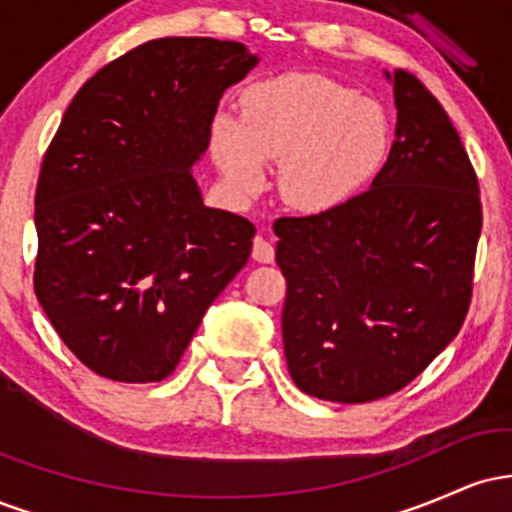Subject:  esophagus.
<instances>
[{
  "mask_svg": "<svg viewBox=\"0 0 512 512\" xmlns=\"http://www.w3.org/2000/svg\"><path fill=\"white\" fill-rule=\"evenodd\" d=\"M252 260L262 262V264H272L274 262V245L269 243L267 238L257 236L252 240Z\"/></svg>",
  "mask_w": 512,
  "mask_h": 512,
  "instance_id": "obj_1",
  "label": "esophagus"
}]
</instances>
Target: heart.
<instances>
[{
	"instance_id": "obj_1",
	"label": "heart",
	"mask_w": 512,
	"mask_h": 512,
	"mask_svg": "<svg viewBox=\"0 0 512 512\" xmlns=\"http://www.w3.org/2000/svg\"><path fill=\"white\" fill-rule=\"evenodd\" d=\"M209 146L240 197L264 185V161L279 158V190L305 211L337 207L361 190L390 146L378 103L320 74H281L248 86L240 117L216 113Z\"/></svg>"
}]
</instances>
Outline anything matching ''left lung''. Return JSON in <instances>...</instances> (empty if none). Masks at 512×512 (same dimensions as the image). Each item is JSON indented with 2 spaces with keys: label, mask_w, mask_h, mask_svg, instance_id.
<instances>
[{
  "label": "left lung",
  "mask_w": 512,
  "mask_h": 512,
  "mask_svg": "<svg viewBox=\"0 0 512 512\" xmlns=\"http://www.w3.org/2000/svg\"><path fill=\"white\" fill-rule=\"evenodd\" d=\"M397 127L370 190L274 221L281 334L305 395L361 404L402 390L460 332L481 233L460 134L414 74L385 72Z\"/></svg>",
  "instance_id": "8db88e82"
}]
</instances>
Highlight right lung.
Listing matches in <instances>:
<instances>
[{"label":"right lung","mask_w":512,"mask_h":512,"mask_svg":"<svg viewBox=\"0 0 512 512\" xmlns=\"http://www.w3.org/2000/svg\"><path fill=\"white\" fill-rule=\"evenodd\" d=\"M260 62L243 43L158 38L69 103L35 190V296L84 366L117 383L175 370L255 226L204 207L192 166L228 86Z\"/></svg>","instance_id":"right-lung-1"}]
</instances>
